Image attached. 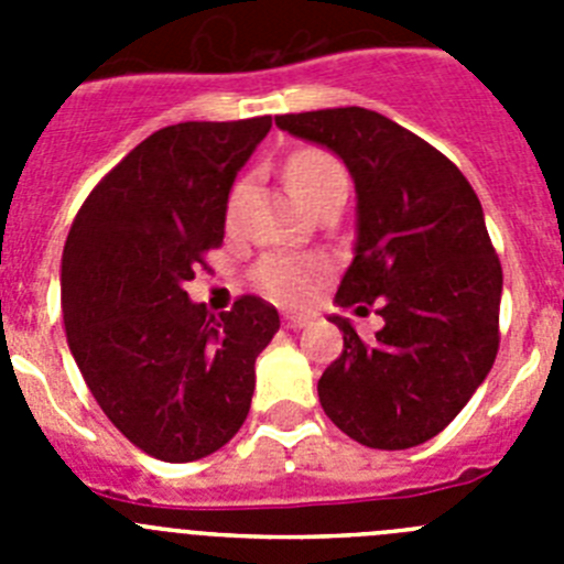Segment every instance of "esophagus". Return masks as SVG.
Masks as SVG:
<instances>
[{
  "mask_svg": "<svg viewBox=\"0 0 564 564\" xmlns=\"http://www.w3.org/2000/svg\"><path fill=\"white\" fill-rule=\"evenodd\" d=\"M311 322V313H285V327H291V330H302V327H307Z\"/></svg>",
  "mask_w": 564,
  "mask_h": 564,
  "instance_id": "obj_1",
  "label": "esophagus"
}]
</instances>
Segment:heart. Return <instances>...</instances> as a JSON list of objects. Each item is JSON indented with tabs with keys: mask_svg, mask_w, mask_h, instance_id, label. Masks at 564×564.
<instances>
[{
	"mask_svg": "<svg viewBox=\"0 0 564 564\" xmlns=\"http://www.w3.org/2000/svg\"><path fill=\"white\" fill-rule=\"evenodd\" d=\"M285 174L291 192L307 208L322 200L325 194H330L333 188L347 186V174H344L341 163L325 149H299L288 161ZM237 194L239 188L234 192L228 214L234 212ZM327 271H330L327 259L316 257V253H268L257 268V282L268 296L282 302V305H296V302H305L311 296L313 288L327 276Z\"/></svg>",
	"mask_w": 564,
	"mask_h": 564,
	"instance_id": "1",
	"label": "heart"
}]
</instances>
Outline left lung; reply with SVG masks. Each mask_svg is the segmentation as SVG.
I'll return each mask as SVG.
<instances>
[{
    "label": "left lung",
    "instance_id": "obj_1",
    "mask_svg": "<svg viewBox=\"0 0 564 564\" xmlns=\"http://www.w3.org/2000/svg\"><path fill=\"white\" fill-rule=\"evenodd\" d=\"M322 143L358 194L352 265L338 307L376 302L383 327L361 338L341 316L344 350L318 378L333 423L370 449H410L455 421L500 347L502 268L460 169L410 129L361 107L276 115Z\"/></svg>",
    "mask_w": 564,
    "mask_h": 564
}]
</instances>
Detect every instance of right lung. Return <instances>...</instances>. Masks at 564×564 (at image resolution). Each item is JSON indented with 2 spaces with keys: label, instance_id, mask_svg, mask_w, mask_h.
I'll list each match as a JSON object with an SVG mask.
<instances>
[{
  "label": "right lung",
  "instance_id": "obj_1",
  "mask_svg": "<svg viewBox=\"0 0 564 564\" xmlns=\"http://www.w3.org/2000/svg\"><path fill=\"white\" fill-rule=\"evenodd\" d=\"M271 115L158 129L78 208L62 257L69 352L127 441L166 463L226 446L246 423L276 307L239 296L214 318L183 291L223 246L228 192Z\"/></svg>",
  "mask_w": 564,
  "mask_h": 564
}]
</instances>
